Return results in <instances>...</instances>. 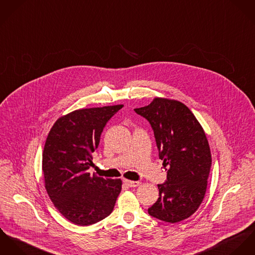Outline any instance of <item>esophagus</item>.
<instances>
[{"mask_svg": "<svg viewBox=\"0 0 255 255\" xmlns=\"http://www.w3.org/2000/svg\"><path fill=\"white\" fill-rule=\"evenodd\" d=\"M123 183L125 184V185H127L128 187H130V188H135V187H138L141 183L140 182H137V181H130V180H123Z\"/></svg>", "mask_w": 255, "mask_h": 255, "instance_id": "34e87169", "label": "esophagus"}]
</instances>
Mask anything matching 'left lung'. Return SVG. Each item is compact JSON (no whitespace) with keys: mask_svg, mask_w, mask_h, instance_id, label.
I'll list each match as a JSON object with an SVG mask.
<instances>
[{"mask_svg":"<svg viewBox=\"0 0 255 255\" xmlns=\"http://www.w3.org/2000/svg\"><path fill=\"white\" fill-rule=\"evenodd\" d=\"M134 111L149 122L159 158L168 166L167 180L157 185L159 198L147 212L169 223L185 220L197 211L206 192L211 153L205 133L189 108L178 101L155 98Z\"/></svg>","mask_w":255,"mask_h":255,"instance_id":"1","label":"left lung"}]
</instances>
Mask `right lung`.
<instances>
[{
  "label": "right lung",
  "mask_w": 255,
  "mask_h": 255,
  "mask_svg": "<svg viewBox=\"0 0 255 255\" xmlns=\"http://www.w3.org/2000/svg\"><path fill=\"white\" fill-rule=\"evenodd\" d=\"M122 105L74 111L58 118L43 151L45 188L70 222L89 226L108 217L121 192L120 179H105L88 169L108 121Z\"/></svg>",
  "instance_id": "right-lung-1"
}]
</instances>
